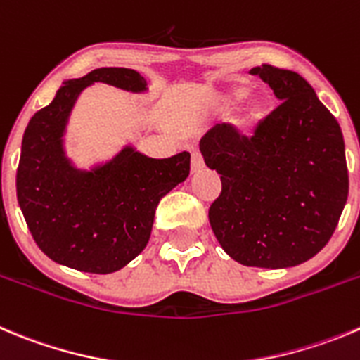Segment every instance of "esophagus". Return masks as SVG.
Returning a JSON list of instances; mask_svg holds the SVG:
<instances>
[{"instance_id":"obj_1","label":"esophagus","mask_w":360,"mask_h":360,"mask_svg":"<svg viewBox=\"0 0 360 360\" xmlns=\"http://www.w3.org/2000/svg\"><path fill=\"white\" fill-rule=\"evenodd\" d=\"M202 167H203L202 155H200V151L194 150L193 155H191V171H193V173H196V171H200Z\"/></svg>"}]
</instances>
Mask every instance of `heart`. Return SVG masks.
I'll list each match as a JSON object with an SVG mask.
<instances>
[{"mask_svg": "<svg viewBox=\"0 0 360 360\" xmlns=\"http://www.w3.org/2000/svg\"><path fill=\"white\" fill-rule=\"evenodd\" d=\"M248 96V89L246 87H236L232 89V91L226 94V98L223 100V105H225L226 108L233 107V105L239 103L240 100H245V98ZM264 117V107L260 103H252L250 105L248 112H246L245 120H243V123H245V127L248 128H253L255 124H259V121Z\"/></svg>", "mask_w": 360, "mask_h": 360, "instance_id": "1", "label": "heart"}]
</instances>
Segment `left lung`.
Instances as JSON below:
<instances>
[{
	"mask_svg": "<svg viewBox=\"0 0 360 360\" xmlns=\"http://www.w3.org/2000/svg\"><path fill=\"white\" fill-rule=\"evenodd\" d=\"M280 100L252 137L216 124L200 141L221 174L209 221L221 248L243 266L291 268L325 248L348 198L341 127L298 72L253 68Z\"/></svg>",
	"mask_w": 360,
	"mask_h": 360,
	"instance_id": "left-lung-1",
	"label": "left lung"
}]
</instances>
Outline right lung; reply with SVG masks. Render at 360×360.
<instances>
[{"mask_svg":"<svg viewBox=\"0 0 360 360\" xmlns=\"http://www.w3.org/2000/svg\"><path fill=\"white\" fill-rule=\"evenodd\" d=\"M144 92L146 80L127 68H100L64 82L22 135L18 202L39 248L51 260L85 273L124 268L146 248L160 198L189 176L187 151L150 158L123 148L110 162L77 169L64 151L71 108L89 85Z\"/></svg>","mask_w":360,"mask_h":360,"instance_id":"add662e5","label":"right lung"}]
</instances>
